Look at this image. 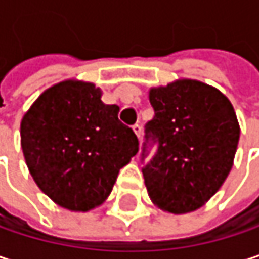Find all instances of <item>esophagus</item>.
<instances>
[{
    "mask_svg": "<svg viewBox=\"0 0 259 259\" xmlns=\"http://www.w3.org/2000/svg\"><path fill=\"white\" fill-rule=\"evenodd\" d=\"M132 129H133L135 135H136L138 138H141V133H142V127H141L139 124H133V126H132Z\"/></svg>",
    "mask_w": 259,
    "mask_h": 259,
    "instance_id": "obj_1",
    "label": "esophagus"
}]
</instances>
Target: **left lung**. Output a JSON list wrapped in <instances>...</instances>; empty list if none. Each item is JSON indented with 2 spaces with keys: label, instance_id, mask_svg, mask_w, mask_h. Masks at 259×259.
I'll use <instances>...</instances> for the list:
<instances>
[{
  "label": "left lung",
  "instance_id": "left-lung-1",
  "mask_svg": "<svg viewBox=\"0 0 259 259\" xmlns=\"http://www.w3.org/2000/svg\"><path fill=\"white\" fill-rule=\"evenodd\" d=\"M150 102L155 115L145 138L157 153L142 169L148 196L164 212H194L233 167L240 136L234 108L218 89L190 78L150 89Z\"/></svg>",
  "mask_w": 259,
  "mask_h": 259
}]
</instances>
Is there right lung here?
Wrapping results in <instances>:
<instances>
[{"label":"right lung","instance_id":"obj_1","mask_svg":"<svg viewBox=\"0 0 259 259\" xmlns=\"http://www.w3.org/2000/svg\"><path fill=\"white\" fill-rule=\"evenodd\" d=\"M93 82L65 80L44 90L20 123V145L38 188L60 207L89 212L112 191L138 153L133 130Z\"/></svg>","mask_w":259,"mask_h":259}]
</instances>
